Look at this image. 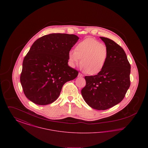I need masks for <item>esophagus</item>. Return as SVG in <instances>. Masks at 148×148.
I'll return each instance as SVG.
<instances>
[{
  "instance_id": "1",
  "label": "esophagus",
  "mask_w": 148,
  "mask_h": 148,
  "mask_svg": "<svg viewBox=\"0 0 148 148\" xmlns=\"http://www.w3.org/2000/svg\"><path fill=\"white\" fill-rule=\"evenodd\" d=\"M78 77H83V75L82 74H81V73H79V74H78Z\"/></svg>"
}]
</instances>
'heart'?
<instances>
[{"label":"heart","instance_id":"1","mask_svg":"<svg viewBox=\"0 0 148 148\" xmlns=\"http://www.w3.org/2000/svg\"><path fill=\"white\" fill-rule=\"evenodd\" d=\"M108 57L106 45L93 38H86L77 43L75 50L69 53V60L73 66L81 64L88 74L96 75L103 69ZM81 63H80V59Z\"/></svg>","mask_w":148,"mask_h":148}]
</instances>
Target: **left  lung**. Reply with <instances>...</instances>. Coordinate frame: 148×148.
<instances>
[{"mask_svg": "<svg viewBox=\"0 0 148 148\" xmlns=\"http://www.w3.org/2000/svg\"><path fill=\"white\" fill-rule=\"evenodd\" d=\"M108 50L103 69L95 75L85 76L82 90L85 102L97 110H106L119 103L130 85V64L124 49L112 40L100 37Z\"/></svg>", "mask_w": 148, "mask_h": 148, "instance_id": "left-lung-1", "label": "left lung"}]
</instances>
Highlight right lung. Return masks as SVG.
<instances>
[{"mask_svg":"<svg viewBox=\"0 0 148 148\" xmlns=\"http://www.w3.org/2000/svg\"><path fill=\"white\" fill-rule=\"evenodd\" d=\"M79 37L53 33L38 39L23 62L20 77L26 97L38 105H48L59 97L63 85L77 77L68 64L69 53Z\"/></svg>","mask_w":148,"mask_h":148,"instance_id":"1","label":"right lung"}]
</instances>
